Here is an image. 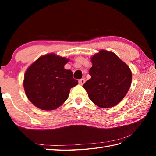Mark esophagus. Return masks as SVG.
Returning a JSON list of instances; mask_svg holds the SVG:
<instances>
[{
    "mask_svg": "<svg viewBox=\"0 0 156 156\" xmlns=\"http://www.w3.org/2000/svg\"><path fill=\"white\" fill-rule=\"evenodd\" d=\"M78 83L79 84H80V85H83V84L85 83V80H84V78H82V79H80V80H78Z\"/></svg>",
    "mask_w": 156,
    "mask_h": 156,
    "instance_id": "1",
    "label": "esophagus"
}]
</instances>
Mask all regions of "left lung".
<instances>
[{
  "label": "left lung",
  "instance_id": "obj_1",
  "mask_svg": "<svg viewBox=\"0 0 156 156\" xmlns=\"http://www.w3.org/2000/svg\"><path fill=\"white\" fill-rule=\"evenodd\" d=\"M91 78L83 84L89 98L101 108L119 103L131 87L130 68L114 53L100 50L91 58Z\"/></svg>",
  "mask_w": 156,
  "mask_h": 156
}]
</instances>
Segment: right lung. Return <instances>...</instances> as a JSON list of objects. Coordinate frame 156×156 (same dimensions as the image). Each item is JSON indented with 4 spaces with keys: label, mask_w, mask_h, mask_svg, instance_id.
<instances>
[{
    "label": "right lung",
    "mask_w": 156,
    "mask_h": 156,
    "mask_svg": "<svg viewBox=\"0 0 156 156\" xmlns=\"http://www.w3.org/2000/svg\"><path fill=\"white\" fill-rule=\"evenodd\" d=\"M68 58L49 54L38 58L26 71L23 86L28 99L42 110H54L68 98L78 84L73 73L65 69Z\"/></svg>",
    "instance_id": "right-lung-1"
}]
</instances>
